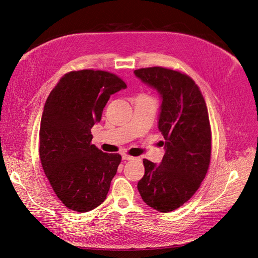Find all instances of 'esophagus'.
Instances as JSON below:
<instances>
[{
    "instance_id": "1",
    "label": "esophagus",
    "mask_w": 258,
    "mask_h": 258,
    "mask_svg": "<svg viewBox=\"0 0 258 258\" xmlns=\"http://www.w3.org/2000/svg\"><path fill=\"white\" fill-rule=\"evenodd\" d=\"M133 158H134V157L130 156V155H126V154H123V155H122V159H123V160H132Z\"/></svg>"
}]
</instances>
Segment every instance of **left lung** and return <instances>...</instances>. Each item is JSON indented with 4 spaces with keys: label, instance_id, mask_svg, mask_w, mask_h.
<instances>
[{
    "label": "left lung",
    "instance_id": "1",
    "mask_svg": "<svg viewBox=\"0 0 258 258\" xmlns=\"http://www.w3.org/2000/svg\"><path fill=\"white\" fill-rule=\"evenodd\" d=\"M134 73L160 95L158 130L165 138L163 160L157 166L144 159L145 175L137 188L147 205L170 213L196 194L207 173L212 132L206 103L186 74L163 67Z\"/></svg>",
    "mask_w": 258,
    "mask_h": 258
}]
</instances>
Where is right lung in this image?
Here are the masks:
<instances>
[{
  "mask_svg": "<svg viewBox=\"0 0 258 258\" xmlns=\"http://www.w3.org/2000/svg\"><path fill=\"white\" fill-rule=\"evenodd\" d=\"M125 88L106 71H72L46 99L39 132L41 165L57 198L72 211L89 212L106 199L121 155L91 145V128L110 95Z\"/></svg>",
  "mask_w": 258,
  "mask_h": 258,
  "instance_id": "add662e5",
  "label": "right lung"
}]
</instances>
